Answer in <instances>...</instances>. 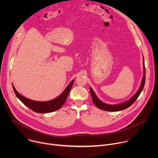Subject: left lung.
<instances>
[{"label":"left lung","mask_w":158,"mask_h":158,"mask_svg":"<svg viewBox=\"0 0 158 158\" xmlns=\"http://www.w3.org/2000/svg\"><path fill=\"white\" fill-rule=\"evenodd\" d=\"M143 68H144V76L143 77L142 79V81H141V85L138 89V91L136 92V93L129 100H128L127 101L121 103V104H116V105H110V104H107L106 103L102 102L101 101H100L98 98L97 97V96L96 95V94L94 93V91L93 90V89L91 87H90V92H91V97L93 99V101L94 102V104L100 109L104 110H107V111H119V110H124L127 107H129V106H131L136 100L138 99V98L139 97V96L140 95L141 93L142 92L143 89L144 88V84H145V78H146V69H145V65H144V57H143Z\"/></svg>","instance_id":"8db88e82"}]
</instances>
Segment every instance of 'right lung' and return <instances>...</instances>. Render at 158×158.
Returning <instances> with one entry per match:
<instances>
[{
	"label": "right lung",
	"instance_id": "add662e5",
	"mask_svg": "<svg viewBox=\"0 0 158 158\" xmlns=\"http://www.w3.org/2000/svg\"><path fill=\"white\" fill-rule=\"evenodd\" d=\"M74 82V80L72 81L60 96L49 101H36L27 99L19 94L16 91L13 84L12 87L17 98H19L22 103L29 109L35 112H38V113H48V112H51L59 109L64 105L69 94Z\"/></svg>",
	"mask_w": 158,
	"mask_h": 158
}]
</instances>
